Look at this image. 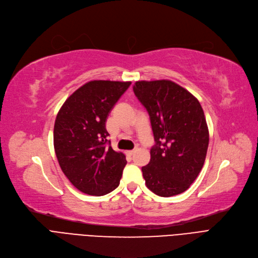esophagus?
<instances>
[{
    "mask_svg": "<svg viewBox=\"0 0 258 258\" xmlns=\"http://www.w3.org/2000/svg\"><path fill=\"white\" fill-rule=\"evenodd\" d=\"M134 152H136V150H130V151H127L126 153H127V155L131 156V155H133V154H134Z\"/></svg>",
    "mask_w": 258,
    "mask_h": 258,
    "instance_id": "34e87169",
    "label": "esophagus"
}]
</instances>
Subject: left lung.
Returning <instances> with one entry per match:
<instances>
[{
	"label": "left lung",
	"mask_w": 258,
	"mask_h": 258,
	"mask_svg": "<svg viewBox=\"0 0 258 258\" xmlns=\"http://www.w3.org/2000/svg\"><path fill=\"white\" fill-rule=\"evenodd\" d=\"M134 94L149 113L155 145L142 167L146 186L163 198L185 192L204 166L208 130L196 97L169 80L138 81Z\"/></svg>",
	"instance_id": "obj_1"
}]
</instances>
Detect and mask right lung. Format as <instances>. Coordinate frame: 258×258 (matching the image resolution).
I'll list each match as a JSON object with an SVG mask.
<instances>
[{
	"label": "right lung",
	"instance_id": "add662e5",
	"mask_svg": "<svg viewBox=\"0 0 258 258\" xmlns=\"http://www.w3.org/2000/svg\"><path fill=\"white\" fill-rule=\"evenodd\" d=\"M131 82L90 81L60 107L53 145L60 169L78 190L101 196L116 189L126 156L107 140L106 120Z\"/></svg>",
	"mask_w": 258,
	"mask_h": 258
}]
</instances>
